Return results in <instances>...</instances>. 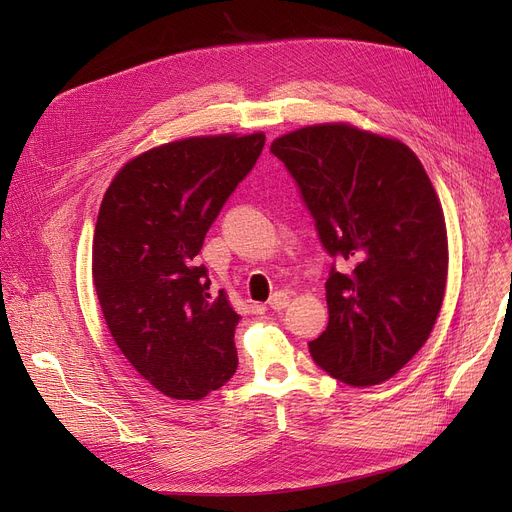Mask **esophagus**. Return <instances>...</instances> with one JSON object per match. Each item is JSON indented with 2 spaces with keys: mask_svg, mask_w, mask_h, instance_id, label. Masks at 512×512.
I'll use <instances>...</instances> for the list:
<instances>
[{
  "mask_svg": "<svg viewBox=\"0 0 512 512\" xmlns=\"http://www.w3.org/2000/svg\"><path fill=\"white\" fill-rule=\"evenodd\" d=\"M288 303H290V294L286 290H278V292L272 294L270 303H267V305H270L274 311H282V309L288 307Z\"/></svg>",
  "mask_w": 512,
  "mask_h": 512,
  "instance_id": "esophagus-1",
  "label": "esophagus"
}]
</instances>
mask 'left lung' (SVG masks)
I'll use <instances>...</instances> for the list:
<instances>
[{"label":"left lung","instance_id":"8db88e82","mask_svg":"<svg viewBox=\"0 0 512 512\" xmlns=\"http://www.w3.org/2000/svg\"><path fill=\"white\" fill-rule=\"evenodd\" d=\"M270 151L334 259L313 361L348 386L386 382L432 334L444 299L448 242L432 182L407 145L348 124L294 130ZM336 260L352 272L338 273Z\"/></svg>","mask_w":512,"mask_h":512}]
</instances>
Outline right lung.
Wrapping results in <instances>:
<instances>
[{
    "label": "right lung",
    "instance_id": "add662e5",
    "mask_svg": "<svg viewBox=\"0 0 512 512\" xmlns=\"http://www.w3.org/2000/svg\"><path fill=\"white\" fill-rule=\"evenodd\" d=\"M265 137H195L155 147L116 174L93 236V284L122 355L178 400H201L238 367L240 315L209 294L197 255Z\"/></svg>",
    "mask_w": 512,
    "mask_h": 512
}]
</instances>
